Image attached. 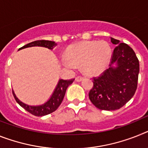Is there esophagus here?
I'll return each instance as SVG.
<instances>
[{"label": "esophagus", "mask_w": 148, "mask_h": 148, "mask_svg": "<svg viewBox=\"0 0 148 148\" xmlns=\"http://www.w3.org/2000/svg\"><path fill=\"white\" fill-rule=\"evenodd\" d=\"M84 80V77H81V76H77L75 77V80L77 82H80L81 81V80Z\"/></svg>", "instance_id": "obj_1"}]
</instances>
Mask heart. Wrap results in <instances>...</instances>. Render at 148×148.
<instances>
[{
    "mask_svg": "<svg viewBox=\"0 0 148 148\" xmlns=\"http://www.w3.org/2000/svg\"><path fill=\"white\" fill-rule=\"evenodd\" d=\"M62 64L66 68L81 64L82 69L89 75H96L105 70L109 64L111 50L105 41H84L73 44L66 51Z\"/></svg>",
    "mask_w": 148,
    "mask_h": 148,
    "instance_id": "obj_1",
    "label": "heart"
}]
</instances>
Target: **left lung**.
<instances>
[{
    "label": "left lung",
    "instance_id": "8db88e82",
    "mask_svg": "<svg viewBox=\"0 0 148 148\" xmlns=\"http://www.w3.org/2000/svg\"><path fill=\"white\" fill-rule=\"evenodd\" d=\"M114 48L110 68L99 77H93L89 92L91 102L105 110L120 109L133 97L138 85L139 62L135 52L126 43L110 38ZM116 64V66H112Z\"/></svg>",
    "mask_w": 148,
    "mask_h": 148
}]
</instances>
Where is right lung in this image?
<instances>
[{"label":"right lung","mask_w":148,"mask_h":148,"mask_svg":"<svg viewBox=\"0 0 148 148\" xmlns=\"http://www.w3.org/2000/svg\"><path fill=\"white\" fill-rule=\"evenodd\" d=\"M56 45V43H55L54 41H50V40H35V41H33L32 43H29L28 44H26V45L23 46L22 47L19 48L18 50L27 48V47H43L48 48L49 49H53ZM74 79H71V80H62V79L59 80L55 90L53 92V95L49 98V100L46 103L43 104V105H38V106H31V105H26L25 103L19 101V99L16 96L13 91V94L17 103L21 107H22L25 110H27L28 112L31 113L32 114L37 116H45V115H47V114L54 112L59 108V106L61 105L62 101L63 99H64L67 88L68 87V86L71 85L74 82Z\"/></svg>","instance_id":"add662e5"}]
</instances>
